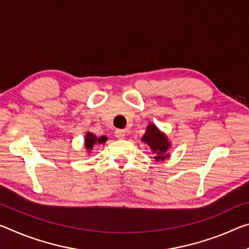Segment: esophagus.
Instances as JSON below:
<instances>
[{"mask_svg":"<svg viewBox=\"0 0 249 249\" xmlns=\"http://www.w3.org/2000/svg\"><path fill=\"white\" fill-rule=\"evenodd\" d=\"M125 135H126V133H125L124 129H117V131H115V136L117 137L118 140L125 139Z\"/></svg>","mask_w":249,"mask_h":249,"instance_id":"esophagus-1","label":"esophagus"}]
</instances>
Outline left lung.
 <instances>
[{
	"instance_id": "obj_1",
	"label": "left lung",
	"mask_w": 249,
	"mask_h": 249,
	"mask_svg": "<svg viewBox=\"0 0 249 249\" xmlns=\"http://www.w3.org/2000/svg\"><path fill=\"white\" fill-rule=\"evenodd\" d=\"M142 142L151 148L154 160L156 161H163L171 156L168 151L172 147V143L168 141L166 134L161 132L155 124L151 123L147 125Z\"/></svg>"
}]
</instances>
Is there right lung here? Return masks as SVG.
Listing matches in <instances>:
<instances>
[{
  "label": "right lung",
  "instance_id": "right-lung-1",
  "mask_svg": "<svg viewBox=\"0 0 249 249\" xmlns=\"http://www.w3.org/2000/svg\"><path fill=\"white\" fill-rule=\"evenodd\" d=\"M106 141H107V137L104 135L96 136L95 134H93L92 132H86L85 139H84V146H85L86 153L90 154L93 151L94 146L97 144H103Z\"/></svg>",
  "mask_w": 249,
  "mask_h": 249
}]
</instances>
